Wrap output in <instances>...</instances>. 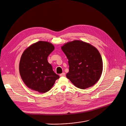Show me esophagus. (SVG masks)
Listing matches in <instances>:
<instances>
[{
    "instance_id": "1",
    "label": "esophagus",
    "mask_w": 126,
    "mask_h": 126,
    "mask_svg": "<svg viewBox=\"0 0 126 126\" xmlns=\"http://www.w3.org/2000/svg\"><path fill=\"white\" fill-rule=\"evenodd\" d=\"M65 75V73H61V74H60V76L61 77L64 76Z\"/></svg>"
}]
</instances>
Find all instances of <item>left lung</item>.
<instances>
[{
    "instance_id": "8db88e82",
    "label": "left lung",
    "mask_w": 126,
    "mask_h": 126,
    "mask_svg": "<svg viewBox=\"0 0 126 126\" xmlns=\"http://www.w3.org/2000/svg\"><path fill=\"white\" fill-rule=\"evenodd\" d=\"M68 60L66 77L77 88L85 89L94 85L102 72L103 63L98 50L89 43L74 40L61 47Z\"/></svg>"
}]
</instances>
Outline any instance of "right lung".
<instances>
[{"label": "right lung", "mask_w": 126, "mask_h": 126, "mask_svg": "<svg viewBox=\"0 0 126 126\" xmlns=\"http://www.w3.org/2000/svg\"><path fill=\"white\" fill-rule=\"evenodd\" d=\"M54 49L52 44L41 41L31 45L22 53L19 65V73L22 81L29 88L45 93L60 78L47 60Z\"/></svg>", "instance_id": "1"}]
</instances>
